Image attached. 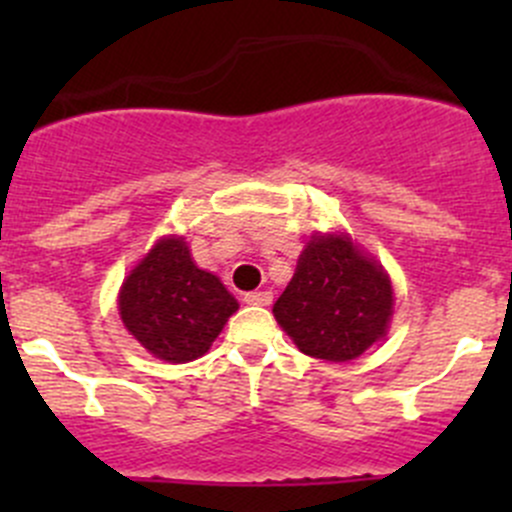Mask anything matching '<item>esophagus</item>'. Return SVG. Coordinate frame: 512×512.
Listing matches in <instances>:
<instances>
[{"mask_svg":"<svg viewBox=\"0 0 512 512\" xmlns=\"http://www.w3.org/2000/svg\"><path fill=\"white\" fill-rule=\"evenodd\" d=\"M245 302L247 304H255V307H267V304H272V292H247L245 294Z\"/></svg>","mask_w":512,"mask_h":512,"instance_id":"esophagus-1","label":"esophagus"}]
</instances>
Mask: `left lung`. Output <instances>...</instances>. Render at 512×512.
<instances>
[{"label":"left lung","instance_id":"8db88e82","mask_svg":"<svg viewBox=\"0 0 512 512\" xmlns=\"http://www.w3.org/2000/svg\"><path fill=\"white\" fill-rule=\"evenodd\" d=\"M272 312L302 354L352 361L386 337L394 289L347 235H314Z\"/></svg>","mask_w":512,"mask_h":512}]
</instances>
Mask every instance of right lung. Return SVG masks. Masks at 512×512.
I'll return each instance as SVG.
<instances>
[{
    "mask_svg": "<svg viewBox=\"0 0 512 512\" xmlns=\"http://www.w3.org/2000/svg\"><path fill=\"white\" fill-rule=\"evenodd\" d=\"M237 299L220 277L200 270L185 237H163L123 280L118 314L148 352L183 364L203 356L223 332Z\"/></svg>",
    "mask_w": 512,
    "mask_h": 512,
    "instance_id": "add662e5",
    "label": "right lung"
}]
</instances>
